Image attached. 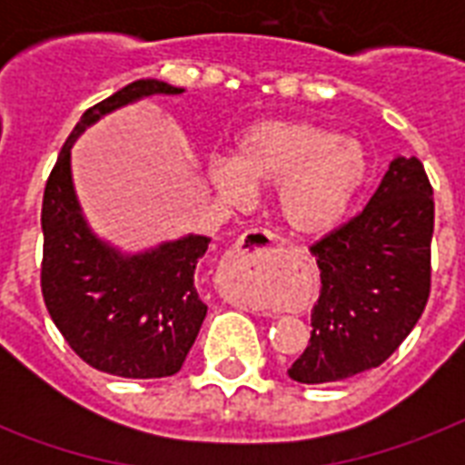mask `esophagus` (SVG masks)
Masks as SVG:
<instances>
[{"label": "esophagus", "instance_id": "34e87169", "mask_svg": "<svg viewBox=\"0 0 465 465\" xmlns=\"http://www.w3.org/2000/svg\"><path fill=\"white\" fill-rule=\"evenodd\" d=\"M277 251L280 248H277L272 233L265 232V229H251L236 241V246L232 248V253L226 258V265L229 268H246V272H261L275 258Z\"/></svg>", "mask_w": 465, "mask_h": 465}]
</instances>
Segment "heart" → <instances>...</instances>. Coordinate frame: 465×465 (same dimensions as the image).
Instances as JSON below:
<instances>
[{
    "label": "heart",
    "mask_w": 465,
    "mask_h": 465,
    "mask_svg": "<svg viewBox=\"0 0 465 465\" xmlns=\"http://www.w3.org/2000/svg\"><path fill=\"white\" fill-rule=\"evenodd\" d=\"M207 175L226 203H246L253 185H275V212L294 236L332 232L367 178V159L331 127L262 120L241 134L233 159H212Z\"/></svg>",
    "instance_id": "b5f03b06"
}]
</instances>
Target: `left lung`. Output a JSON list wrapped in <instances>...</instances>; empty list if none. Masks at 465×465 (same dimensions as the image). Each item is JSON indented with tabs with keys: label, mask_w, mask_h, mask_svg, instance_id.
Listing matches in <instances>:
<instances>
[{
	"label": "left lung",
	"mask_w": 465,
	"mask_h": 465,
	"mask_svg": "<svg viewBox=\"0 0 465 465\" xmlns=\"http://www.w3.org/2000/svg\"><path fill=\"white\" fill-rule=\"evenodd\" d=\"M432 232L425 166L418 156H398L367 207L309 248L321 294L309 345L290 367L294 381H342L396 352L430 299Z\"/></svg>",
	"instance_id": "1"
}]
</instances>
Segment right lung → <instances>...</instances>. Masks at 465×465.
Wrapping results in <instances>:
<instances>
[{
    "label": "right lung",
    "instance_id": "obj_1",
    "mask_svg": "<svg viewBox=\"0 0 465 465\" xmlns=\"http://www.w3.org/2000/svg\"><path fill=\"white\" fill-rule=\"evenodd\" d=\"M181 91L140 79L91 105L64 142L43 195L40 290L47 313L89 367L123 379L181 371L207 316L195 290V268L210 239L185 236L133 258L115 253L89 232L79 212L69 149L105 113L137 98Z\"/></svg>",
    "mask_w": 465,
    "mask_h": 465
}]
</instances>
